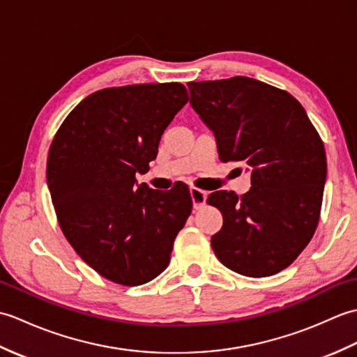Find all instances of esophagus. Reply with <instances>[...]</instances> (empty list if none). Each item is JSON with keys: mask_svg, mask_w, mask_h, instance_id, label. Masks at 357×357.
I'll use <instances>...</instances> for the list:
<instances>
[{"mask_svg": "<svg viewBox=\"0 0 357 357\" xmlns=\"http://www.w3.org/2000/svg\"><path fill=\"white\" fill-rule=\"evenodd\" d=\"M190 196H192V201H193V207L198 210L204 206V204H206L207 192L201 190V188H198V187H192L190 188Z\"/></svg>", "mask_w": 357, "mask_h": 357, "instance_id": "obj_1", "label": "esophagus"}]
</instances>
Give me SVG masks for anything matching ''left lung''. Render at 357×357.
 Here are the masks:
<instances>
[{"label": "left lung", "instance_id": "obj_1", "mask_svg": "<svg viewBox=\"0 0 357 357\" xmlns=\"http://www.w3.org/2000/svg\"><path fill=\"white\" fill-rule=\"evenodd\" d=\"M187 86L192 107L215 133L219 159L252 174L247 193L208 196L224 219L211 248L239 275H276L304 252L319 222L327 176L321 136L293 95L262 81L233 77Z\"/></svg>", "mask_w": 357, "mask_h": 357}]
</instances>
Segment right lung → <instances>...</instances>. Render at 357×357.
Returning <instances> with one entry per match:
<instances>
[{
	"instance_id": "1",
	"label": "right lung",
	"mask_w": 357,
	"mask_h": 357,
	"mask_svg": "<svg viewBox=\"0 0 357 357\" xmlns=\"http://www.w3.org/2000/svg\"><path fill=\"white\" fill-rule=\"evenodd\" d=\"M187 101L181 82L98 90L50 144L47 184L58 224L81 259L112 282L136 287L161 275L192 213L185 185L165 193L136 185Z\"/></svg>"
}]
</instances>
